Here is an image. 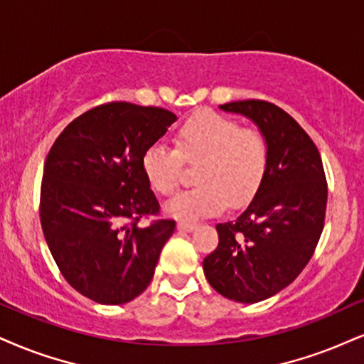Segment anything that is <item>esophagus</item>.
<instances>
[{
  "label": "esophagus",
  "mask_w": 364,
  "mask_h": 364,
  "mask_svg": "<svg viewBox=\"0 0 364 364\" xmlns=\"http://www.w3.org/2000/svg\"><path fill=\"white\" fill-rule=\"evenodd\" d=\"M177 228L181 231H194L196 228H197V224L196 223H186V221H181L177 224Z\"/></svg>",
  "instance_id": "34e87169"
}]
</instances>
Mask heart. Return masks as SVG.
I'll list each match as a JSON object with an SVG mask.
<instances>
[{"label":"heart","instance_id":"heart-1","mask_svg":"<svg viewBox=\"0 0 364 364\" xmlns=\"http://www.w3.org/2000/svg\"><path fill=\"white\" fill-rule=\"evenodd\" d=\"M177 148L155 143L143 154L141 168L148 186L161 196L177 189L183 161L197 164L199 186L178 192L165 213L181 221H197L231 205L251 200L262 186L270 161V146L258 129L218 113H199L182 124Z\"/></svg>","mask_w":364,"mask_h":364}]
</instances>
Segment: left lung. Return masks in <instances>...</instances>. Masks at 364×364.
Wrapping results in <instances>:
<instances>
[{
    "mask_svg": "<svg viewBox=\"0 0 364 364\" xmlns=\"http://www.w3.org/2000/svg\"><path fill=\"white\" fill-rule=\"evenodd\" d=\"M219 107L257 124L270 161L248 208L216 226L219 245L204 258V275L223 297L255 304L290 285L312 258L324 230L326 173L311 136L282 107L259 100Z\"/></svg>",
    "mask_w": 364,
    "mask_h": 364,
    "instance_id": "left-lung-1",
    "label": "left lung"
}]
</instances>
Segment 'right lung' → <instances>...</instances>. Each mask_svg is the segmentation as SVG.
Wrapping results in <instances>:
<instances>
[{
	"label": "right lung",
	"instance_id": "add662e5",
	"mask_svg": "<svg viewBox=\"0 0 364 364\" xmlns=\"http://www.w3.org/2000/svg\"><path fill=\"white\" fill-rule=\"evenodd\" d=\"M177 116L116 101L92 107L58 134L43 167L40 223L58 270L84 297L119 306L145 291L175 221L156 219L143 154Z\"/></svg>",
	"mask_w": 364,
	"mask_h": 364
}]
</instances>
